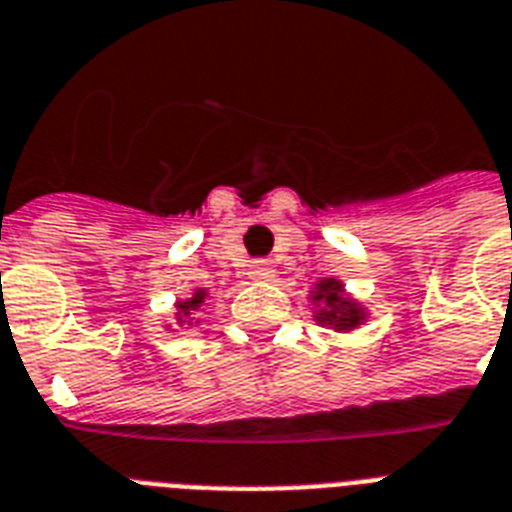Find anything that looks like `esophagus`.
Returning a JSON list of instances; mask_svg holds the SVG:
<instances>
[{"label": "esophagus", "mask_w": 512, "mask_h": 512, "mask_svg": "<svg viewBox=\"0 0 512 512\" xmlns=\"http://www.w3.org/2000/svg\"><path fill=\"white\" fill-rule=\"evenodd\" d=\"M276 276V265L271 260H255L249 265V279L252 281H271Z\"/></svg>", "instance_id": "1"}]
</instances>
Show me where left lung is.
Returning <instances> with one entry per match:
<instances>
[{
  "instance_id": "8db88e82",
  "label": "left lung",
  "mask_w": 512,
  "mask_h": 512,
  "mask_svg": "<svg viewBox=\"0 0 512 512\" xmlns=\"http://www.w3.org/2000/svg\"><path fill=\"white\" fill-rule=\"evenodd\" d=\"M313 319L316 324L335 332H353L361 324H366L369 313L358 300L345 292V284L340 279H319L311 292Z\"/></svg>"
}]
</instances>
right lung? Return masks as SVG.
Returning a JSON list of instances; mask_svg holds the SVG:
<instances>
[{
	"label": "right lung",
	"instance_id": "obj_1",
	"mask_svg": "<svg viewBox=\"0 0 512 512\" xmlns=\"http://www.w3.org/2000/svg\"><path fill=\"white\" fill-rule=\"evenodd\" d=\"M207 297H209L207 289H196L188 300H177L175 303L177 327H193V324H199V313L201 308L207 305Z\"/></svg>",
	"mask_w": 512,
	"mask_h": 512
}]
</instances>
